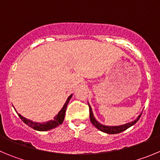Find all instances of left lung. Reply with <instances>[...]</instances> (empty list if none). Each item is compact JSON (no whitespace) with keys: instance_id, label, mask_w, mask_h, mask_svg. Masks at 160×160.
Wrapping results in <instances>:
<instances>
[{"instance_id":"8db88e82","label":"left lung","mask_w":160,"mask_h":160,"mask_svg":"<svg viewBox=\"0 0 160 160\" xmlns=\"http://www.w3.org/2000/svg\"><path fill=\"white\" fill-rule=\"evenodd\" d=\"M88 107H89V115H90L91 123H92V124L94 125L97 129H99V130L101 131V132H105V133H108V134H117V133H120V132H123V131H125L126 129L128 128H130L131 126L135 124V123L139 120V119L141 116V115H139V117H138L135 121H132L131 122V123H126V124L120 125V126H116V127L104 126V125L100 124V123H98V122L96 121V119H95L94 116H93L92 111V108H91L90 105L89 104H88Z\"/></svg>"}]
</instances>
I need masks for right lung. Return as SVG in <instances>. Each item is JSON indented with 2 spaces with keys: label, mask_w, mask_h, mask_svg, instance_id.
I'll list each match as a JSON object with an SVG mask.
<instances>
[{
  "label": "right lung",
  "mask_w": 160,
  "mask_h": 160,
  "mask_svg": "<svg viewBox=\"0 0 160 160\" xmlns=\"http://www.w3.org/2000/svg\"><path fill=\"white\" fill-rule=\"evenodd\" d=\"M72 96H69L68 97L67 100H66L65 103H64V107L62 108V109L60 110V112H59L58 115L57 116L54 117V119L52 120H50L48 122H46V123H33L31 120H28V119H25V118L23 117L22 116H21L20 114H18L19 117L21 118V120L24 122V123H26L28 126H29L30 128H33L34 130L37 131H48L50 130V129H52L54 128H57V126H59L60 124L63 123L64 119V116H65V112H66V108H67V105L69 102L70 99L72 98Z\"/></svg>",
  "instance_id": "add662e5"
}]
</instances>
